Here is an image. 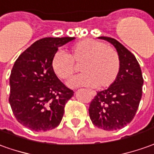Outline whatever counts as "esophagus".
Masks as SVG:
<instances>
[{"label": "esophagus", "mask_w": 154, "mask_h": 154, "mask_svg": "<svg viewBox=\"0 0 154 154\" xmlns=\"http://www.w3.org/2000/svg\"><path fill=\"white\" fill-rule=\"evenodd\" d=\"M92 95H93V96H95V92H94V91H92Z\"/></svg>", "instance_id": "34e87169"}]
</instances>
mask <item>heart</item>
<instances>
[{"label": "heart", "instance_id": "heart-1", "mask_svg": "<svg viewBox=\"0 0 154 154\" xmlns=\"http://www.w3.org/2000/svg\"><path fill=\"white\" fill-rule=\"evenodd\" d=\"M81 63L82 74L68 81L72 88L79 86L108 87L118 77L120 61L117 51L110 46L92 39H85L70 47L69 53L57 51L51 62V69L58 78L66 79L75 72V63Z\"/></svg>", "mask_w": 154, "mask_h": 154}]
</instances>
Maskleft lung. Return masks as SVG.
Masks as SVG:
<instances>
[{
  "label": "left lung",
  "instance_id": "left-lung-1",
  "mask_svg": "<svg viewBox=\"0 0 154 154\" xmlns=\"http://www.w3.org/2000/svg\"><path fill=\"white\" fill-rule=\"evenodd\" d=\"M117 50L120 69L108 89L97 91L91 102L89 115L93 125L105 131L122 129L136 115L142 95V70L136 57L115 39L100 36Z\"/></svg>",
  "mask_w": 154,
  "mask_h": 154
}]
</instances>
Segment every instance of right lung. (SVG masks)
<instances>
[{"label": "right lung", "instance_id": "right-lung-1", "mask_svg": "<svg viewBox=\"0 0 154 154\" xmlns=\"http://www.w3.org/2000/svg\"><path fill=\"white\" fill-rule=\"evenodd\" d=\"M75 37H46L35 41L17 57L10 75L9 103L18 122L31 131L56 128L63 119L66 103L74 91L51 69L58 47Z\"/></svg>", "mask_w": 154, "mask_h": 154}]
</instances>
